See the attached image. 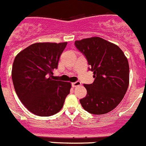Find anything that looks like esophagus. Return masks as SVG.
<instances>
[{
	"label": "esophagus",
	"mask_w": 146,
	"mask_h": 146,
	"mask_svg": "<svg viewBox=\"0 0 146 146\" xmlns=\"http://www.w3.org/2000/svg\"><path fill=\"white\" fill-rule=\"evenodd\" d=\"M80 86H81V83H80V81H77V82H74V83H72V86L73 87Z\"/></svg>",
	"instance_id": "obj_1"
}]
</instances>
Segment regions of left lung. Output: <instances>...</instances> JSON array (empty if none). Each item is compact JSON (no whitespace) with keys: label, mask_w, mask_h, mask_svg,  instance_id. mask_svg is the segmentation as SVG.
I'll return each instance as SVG.
<instances>
[{"label":"left lung","mask_w":146,"mask_h":146,"mask_svg":"<svg viewBox=\"0 0 146 146\" xmlns=\"http://www.w3.org/2000/svg\"><path fill=\"white\" fill-rule=\"evenodd\" d=\"M74 43L87 58L94 78L93 83L84 85L87 94L80 102L91 114H106L119 105L127 92L128 59L118 46L101 37H88Z\"/></svg>","instance_id":"1"}]
</instances>
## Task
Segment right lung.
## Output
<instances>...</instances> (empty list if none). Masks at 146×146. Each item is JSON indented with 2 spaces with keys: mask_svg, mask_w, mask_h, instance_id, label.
<instances>
[{
  "mask_svg": "<svg viewBox=\"0 0 146 146\" xmlns=\"http://www.w3.org/2000/svg\"><path fill=\"white\" fill-rule=\"evenodd\" d=\"M66 45L67 42L33 43L14 60L12 78L16 94L36 115L48 117L59 112L70 92L71 83L54 80L52 76Z\"/></svg>",
  "mask_w": 146,
  "mask_h": 146,
  "instance_id": "right-lung-1",
  "label": "right lung"
}]
</instances>
